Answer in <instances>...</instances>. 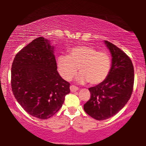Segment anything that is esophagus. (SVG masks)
<instances>
[{
    "instance_id": "1",
    "label": "esophagus",
    "mask_w": 146,
    "mask_h": 146,
    "mask_svg": "<svg viewBox=\"0 0 146 146\" xmlns=\"http://www.w3.org/2000/svg\"><path fill=\"white\" fill-rule=\"evenodd\" d=\"M70 91L72 92H74L78 90V88L77 86H74V85L70 86Z\"/></svg>"
}]
</instances>
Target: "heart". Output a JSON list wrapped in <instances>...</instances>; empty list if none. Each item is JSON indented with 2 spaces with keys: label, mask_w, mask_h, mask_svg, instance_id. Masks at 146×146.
I'll return each instance as SVG.
<instances>
[{
  "label": "heart",
  "mask_w": 146,
  "mask_h": 146,
  "mask_svg": "<svg viewBox=\"0 0 146 146\" xmlns=\"http://www.w3.org/2000/svg\"><path fill=\"white\" fill-rule=\"evenodd\" d=\"M111 65L110 56L106 51H98L86 45L72 48L68 50L67 56L57 58L58 70L61 76L66 80H71L79 69L81 72L77 80L81 83L102 82L109 74Z\"/></svg>",
  "instance_id": "obj_1"
}]
</instances>
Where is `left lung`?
<instances>
[{
    "mask_svg": "<svg viewBox=\"0 0 146 146\" xmlns=\"http://www.w3.org/2000/svg\"><path fill=\"white\" fill-rule=\"evenodd\" d=\"M112 60L105 80L88 88L90 98L84 110L97 120L112 117L124 107L130 98L134 82V70L130 58L116 46L105 40Z\"/></svg>",
    "mask_w": 146,
    "mask_h": 146,
    "instance_id": "8db88e82",
    "label": "left lung"
}]
</instances>
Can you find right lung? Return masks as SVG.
Masks as SVG:
<instances>
[{"label":"right lung","mask_w":146,"mask_h":146,"mask_svg":"<svg viewBox=\"0 0 146 146\" xmlns=\"http://www.w3.org/2000/svg\"><path fill=\"white\" fill-rule=\"evenodd\" d=\"M70 85L57 71L54 47L38 37L15 56L11 68V88L18 102L33 117L49 118L62 106Z\"/></svg>","instance_id":"obj_1"}]
</instances>
